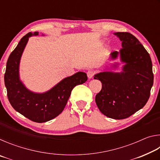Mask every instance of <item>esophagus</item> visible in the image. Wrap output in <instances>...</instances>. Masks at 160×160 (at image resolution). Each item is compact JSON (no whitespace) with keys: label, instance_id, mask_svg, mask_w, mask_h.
I'll use <instances>...</instances> for the list:
<instances>
[{"label":"esophagus","instance_id":"obj_1","mask_svg":"<svg viewBox=\"0 0 160 160\" xmlns=\"http://www.w3.org/2000/svg\"><path fill=\"white\" fill-rule=\"evenodd\" d=\"M94 73H95V72H94V70H88V72H87V75H88V77L89 79H91V78L94 75Z\"/></svg>","mask_w":160,"mask_h":160}]
</instances>
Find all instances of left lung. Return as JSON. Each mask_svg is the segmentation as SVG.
<instances>
[{"label":"left lung","mask_w":160,"mask_h":160,"mask_svg":"<svg viewBox=\"0 0 160 160\" xmlns=\"http://www.w3.org/2000/svg\"><path fill=\"white\" fill-rule=\"evenodd\" d=\"M122 48L111 55L114 59L120 53L126 63L123 72L106 71L94 75L102 82L101 91L95 97L103 114L113 119L129 117L145 106L150 95L154 75L150 54L138 39L128 32H116Z\"/></svg>","instance_id":"left-lung-1"}]
</instances>
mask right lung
Listing matches in <instances>:
<instances>
[{"label":"right lung","mask_w":160,"mask_h":160,"mask_svg":"<svg viewBox=\"0 0 160 160\" xmlns=\"http://www.w3.org/2000/svg\"><path fill=\"white\" fill-rule=\"evenodd\" d=\"M38 34L37 32L34 34L29 32L22 38L8 59L4 80L8 98L14 109L32 121L44 123L63 112L72 89L85 82L88 76L85 72H78L65 78L45 93L29 91L19 79V63L29 37Z\"/></svg>","instance_id":"1"}]
</instances>
